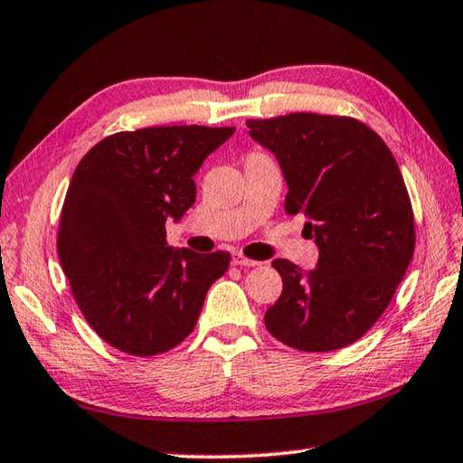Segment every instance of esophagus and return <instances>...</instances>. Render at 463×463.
Masks as SVG:
<instances>
[{
  "instance_id": "obj_1",
  "label": "esophagus",
  "mask_w": 463,
  "mask_h": 463,
  "mask_svg": "<svg viewBox=\"0 0 463 463\" xmlns=\"http://www.w3.org/2000/svg\"><path fill=\"white\" fill-rule=\"evenodd\" d=\"M232 263L234 265H247V268H255V265H260V261H255V260H249V257H245L242 253H232Z\"/></svg>"
}]
</instances>
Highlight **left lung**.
<instances>
[{
  "label": "left lung",
  "instance_id": "1",
  "mask_svg": "<svg viewBox=\"0 0 463 463\" xmlns=\"http://www.w3.org/2000/svg\"><path fill=\"white\" fill-rule=\"evenodd\" d=\"M249 135L278 156L286 213L304 214L318 265L304 278L276 260L284 289L265 326L288 347L335 351L370 331L388 308L414 253V216L386 143L349 116L294 112L247 120Z\"/></svg>",
  "mask_w": 463,
  "mask_h": 463
}]
</instances>
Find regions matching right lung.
Wrapping results in <instances>:
<instances>
[{
	"instance_id": "1",
	"label": "right lung",
	"mask_w": 463,
	"mask_h": 463,
	"mask_svg": "<svg viewBox=\"0 0 463 463\" xmlns=\"http://www.w3.org/2000/svg\"><path fill=\"white\" fill-rule=\"evenodd\" d=\"M232 132L198 124L116 132L75 169L59 260L85 320L122 354L151 357L182 343L229 269V250L171 249L165 222L192 208L195 171Z\"/></svg>"
}]
</instances>
